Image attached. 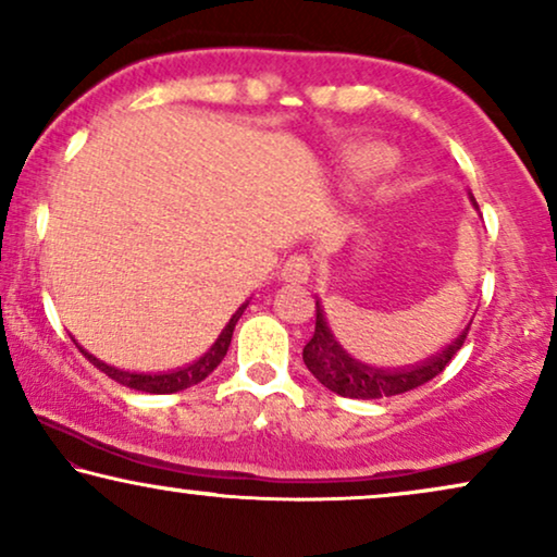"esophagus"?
<instances>
[{
    "label": "esophagus",
    "mask_w": 557,
    "mask_h": 557,
    "mask_svg": "<svg viewBox=\"0 0 557 557\" xmlns=\"http://www.w3.org/2000/svg\"><path fill=\"white\" fill-rule=\"evenodd\" d=\"M280 277H283L285 283H290V285L308 283V277H310V262H308L306 257L295 255V257H290V259H287V262L283 264V270H280Z\"/></svg>",
    "instance_id": "34e87169"
}]
</instances>
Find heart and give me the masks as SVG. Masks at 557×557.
<instances>
[{"label": "heart", "instance_id": "obj_1", "mask_svg": "<svg viewBox=\"0 0 557 557\" xmlns=\"http://www.w3.org/2000/svg\"><path fill=\"white\" fill-rule=\"evenodd\" d=\"M392 162H395V154H392L389 147L384 145H361L359 150L354 152V170L361 177L380 175L387 168H392Z\"/></svg>", "mask_w": 557, "mask_h": 557}]
</instances>
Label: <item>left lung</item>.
Wrapping results in <instances>:
<instances>
[{
    "label": "left lung",
    "instance_id": "1",
    "mask_svg": "<svg viewBox=\"0 0 557 557\" xmlns=\"http://www.w3.org/2000/svg\"><path fill=\"white\" fill-rule=\"evenodd\" d=\"M469 198L473 209H479L476 198H473L471 193ZM469 325H466V329L458 333V336L450 341L443 351L433 354L430 359L420 361V364L403 367V369H384V367L367 364V361L356 359V356L348 354L346 348L341 346V341L333 336L321 300H315V333L306 344V348H302V361H306L308 372L313 374L325 389L336 392L341 397H354V399L395 397L414 387H422V384L433 380V376H438L443 369L448 367V361L458 354V348L463 346Z\"/></svg>",
    "mask_w": 557,
    "mask_h": 557
}]
</instances>
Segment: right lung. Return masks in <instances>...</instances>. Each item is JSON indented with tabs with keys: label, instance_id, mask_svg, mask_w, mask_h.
<instances>
[{
	"label": "right lung",
	"instance_id": "add662e5",
	"mask_svg": "<svg viewBox=\"0 0 557 557\" xmlns=\"http://www.w3.org/2000/svg\"><path fill=\"white\" fill-rule=\"evenodd\" d=\"M249 300L244 302V306L236 310V313L228 318V323L224 325V331L219 333V338L213 341L209 351L203 356H198L196 361L183 369H175V372H165V374H137V372H124V369H116V367H109L103 364L101 359H96L94 354H88L84 346H78L81 351L88 361H91L94 367H99L103 374H109L111 380H116L119 384H124V387H132V389H139V392H150V395H173V392H183L193 387V384L203 382L206 376H209L213 369H216L221 361H224V356L228 351V344H232V336H234V325L239 321L244 310H247Z\"/></svg>",
	"mask_w": 557,
	"mask_h": 557
}]
</instances>
